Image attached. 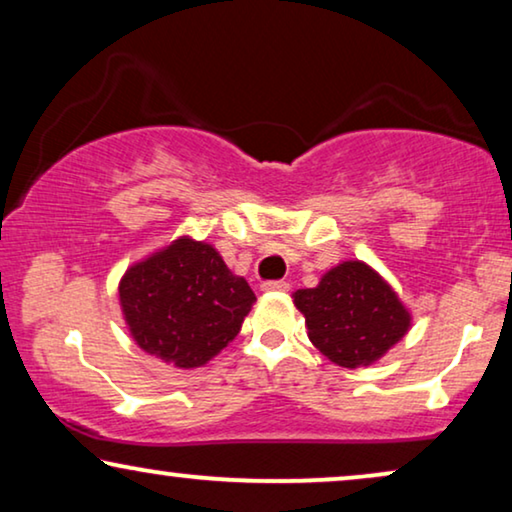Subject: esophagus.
Here are the masks:
<instances>
[{"label": "esophagus", "mask_w": 512, "mask_h": 512, "mask_svg": "<svg viewBox=\"0 0 512 512\" xmlns=\"http://www.w3.org/2000/svg\"><path fill=\"white\" fill-rule=\"evenodd\" d=\"M263 291H289V282H284V279H270V282H263L261 284Z\"/></svg>", "instance_id": "esophagus-1"}]
</instances>
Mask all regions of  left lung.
Listing matches in <instances>:
<instances>
[{
    "instance_id": "left-lung-1",
    "label": "left lung",
    "mask_w": 512,
    "mask_h": 512,
    "mask_svg": "<svg viewBox=\"0 0 512 512\" xmlns=\"http://www.w3.org/2000/svg\"><path fill=\"white\" fill-rule=\"evenodd\" d=\"M312 345L342 368H361L408 333L410 314L391 286L361 261L328 270L317 289L293 293Z\"/></svg>"
}]
</instances>
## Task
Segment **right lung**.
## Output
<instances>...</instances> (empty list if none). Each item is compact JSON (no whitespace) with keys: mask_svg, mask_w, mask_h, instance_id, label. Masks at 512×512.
Returning a JSON list of instances; mask_svg holds the SVG:
<instances>
[{"mask_svg":"<svg viewBox=\"0 0 512 512\" xmlns=\"http://www.w3.org/2000/svg\"><path fill=\"white\" fill-rule=\"evenodd\" d=\"M118 296L137 345L177 368L214 359L240 333L256 300L212 244L188 237L132 265Z\"/></svg>","mask_w":512,"mask_h":512,"instance_id":"add662e5","label":"right lung"}]
</instances>
